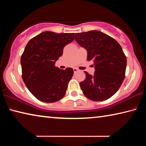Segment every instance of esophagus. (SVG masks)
<instances>
[{
  "label": "esophagus",
  "instance_id": "obj_1",
  "mask_svg": "<svg viewBox=\"0 0 146 146\" xmlns=\"http://www.w3.org/2000/svg\"><path fill=\"white\" fill-rule=\"evenodd\" d=\"M73 71H74V73H76L78 71V70L76 68H74L73 69Z\"/></svg>",
  "mask_w": 146,
  "mask_h": 146
}]
</instances>
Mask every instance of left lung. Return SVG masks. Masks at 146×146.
I'll return each mask as SVG.
<instances>
[{"mask_svg":"<svg viewBox=\"0 0 146 146\" xmlns=\"http://www.w3.org/2000/svg\"><path fill=\"white\" fill-rule=\"evenodd\" d=\"M75 40L88 51L95 73L84 71L86 78L80 82L84 95L93 101H104L119 90L125 78L127 59L118 42L102 32L93 30L75 33Z\"/></svg>","mask_w":146,"mask_h":146,"instance_id":"obj_1","label":"left lung"}]
</instances>
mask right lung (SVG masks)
Wrapping results in <instances>:
<instances>
[{"label": "right lung", "mask_w": 146, "mask_h": 146, "mask_svg": "<svg viewBox=\"0 0 146 146\" xmlns=\"http://www.w3.org/2000/svg\"><path fill=\"white\" fill-rule=\"evenodd\" d=\"M75 33L44 31L32 38L21 56L22 77L26 87L41 102H55L62 98L73 75L70 68L60 70L55 62Z\"/></svg>", "instance_id": "1"}]
</instances>
